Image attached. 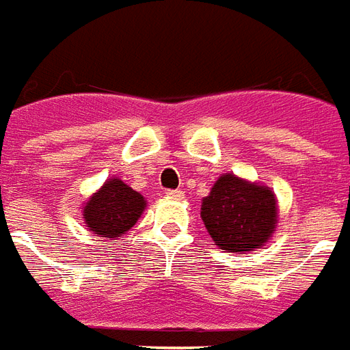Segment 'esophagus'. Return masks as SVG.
Segmentation results:
<instances>
[{
  "label": "esophagus",
  "mask_w": 350,
  "mask_h": 350,
  "mask_svg": "<svg viewBox=\"0 0 350 350\" xmlns=\"http://www.w3.org/2000/svg\"><path fill=\"white\" fill-rule=\"evenodd\" d=\"M165 196H167V198H173V200H183V198H185V192H183V190H165Z\"/></svg>",
  "instance_id": "obj_1"
}]
</instances>
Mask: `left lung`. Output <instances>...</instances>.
Listing matches in <instances>:
<instances>
[{
  "mask_svg": "<svg viewBox=\"0 0 350 350\" xmlns=\"http://www.w3.org/2000/svg\"><path fill=\"white\" fill-rule=\"evenodd\" d=\"M202 220L215 245L226 252L260 249L277 226V200L267 187L220 175L202 202Z\"/></svg>",
  "mask_w": 350,
  "mask_h": 350,
  "instance_id": "8db88e82",
  "label": "left lung"
}]
</instances>
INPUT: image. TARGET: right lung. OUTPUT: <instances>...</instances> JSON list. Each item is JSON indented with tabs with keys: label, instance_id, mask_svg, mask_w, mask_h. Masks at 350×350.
<instances>
[{
	"label": "right lung",
	"instance_id": "obj_1",
	"mask_svg": "<svg viewBox=\"0 0 350 350\" xmlns=\"http://www.w3.org/2000/svg\"><path fill=\"white\" fill-rule=\"evenodd\" d=\"M145 207L147 202L139 192L113 177L90 196L83 209V219L90 232L116 239L133 228Z\"/></svg>",
	"mask_w": 350,
	"mask_h": 350
}]
</instances>
